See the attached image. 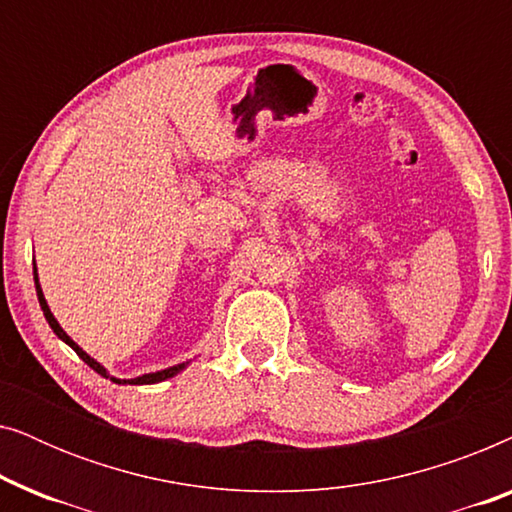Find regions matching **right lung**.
<instances>
[{
	"label": "right lung",
	"instance_id": "1",
	"mask_svg": "<svg viewBox=\"0 0 512 512\" xmlns=\"http://www.w3.org/2000/svg\"><path fill=\"white\" fill-rule=\"evenodd\" d=\"M34 286H37V298H39V305H41V310H44V317H46V321H48V326L53 328V333L58 335V338L62 340V342H67L69 347L74 349L76 354L81 356L83 361L88 363L90 368L95 370V373H100L102 377H109L111 382H116V384H156V382H163V380H167V377H174L177 373H181V370H184L186 366H188V361L186 363H177V366H172V368H165V370H158V373H146V375H142V377H135V380H118V377H111L109 373H107V368L104 366H100V363H97L95 359H90V356L83 352V349L76 345V342L69 338V335L62 331V326L58 324V319L53 317V312L48 310V303H46V298H44V291H41V286H39V277H37V265H34Z\"/></svg>",
	"mask_w": 512,
	"mask_h": 512
}]
</instances>
